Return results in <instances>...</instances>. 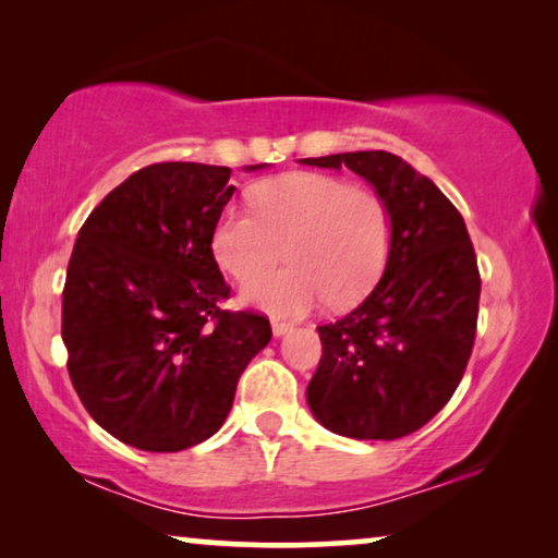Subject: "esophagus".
Segmentation results:
<instances>
[{
  "mask_svg": "<svg viewBox=\"0 0 558 558\" xmlns=\"http://www.w3.org/2000/svg\"><path fill=\"white\" fill-rule=\"evenodd\" d=\"M288 330H293V323H286V320L272 318V332H276V336H286Z\"/></svg>",
  "mask_w": 558,
  "mask_h": 558,
  "instance_id": "obj_1",
  "label": "esophagus"
}]
</instances>
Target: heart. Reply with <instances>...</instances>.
I'll return each instance as SVG.
<instances>
[{
  "mask_svg": "<svg viewBox=\"0 0 558 558\" xmlns=\"http://www.w3.org/2000/svg\"><path fill=\"white\" fill-rule=\"evenodd\" d=\"M393 218L373 190L323 172H290L255 193V210L232 205L213 230V255L245 280L289 245L288 269L258 274L243 301L276 315H301L326 301L345 307L384 276Z\"/></svg>",
  "mask_w": 558,
  "mask_h": 558,
  "instance_id": "heart-1",
  "label": "heart"
}]
</instances>
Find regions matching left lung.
<instances>
[{
    "instance_id": "8db88e82",
    "label": "left lung",
    "mask_w": 558,
    "mask_h": 558,
    "mask_svg": "<svg viewBox=\"0 0 558 558\" xmlns=\"http://www.w3.org/2000/svg\"><path fill=\"white\" fill-rule=\"evenodd\" d=\"M361 174L386 199L393 243L384 278L336 323L318 326L323 355L307 405L332 434L396 440L451 401L476 340L481 276L451 199L384 149L305 157Z\"/></svg>"
}]
</instances>
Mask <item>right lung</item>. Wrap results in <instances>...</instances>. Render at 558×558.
I'll return each mask as SVG.
<instances>
[{
  "instance_id": "1",
  "label": "right lung",
  "mask_w": 558,
  "mask_h": 558,
  "mask_svg": "<svg viewBox=\"0 0 558 558\" xmlns=\"http://www.w3.org/2000/svg\"><path fill=\"white\" fill-rule=\"evenodd\" d=\"M230 172L199 162L137 170L89 213L66 265L72 386L107 434L140 451L210 438L272 336L265 315L220 307L230 286L213 230L235 193Z\"/></svg>"
}]
</instances>
